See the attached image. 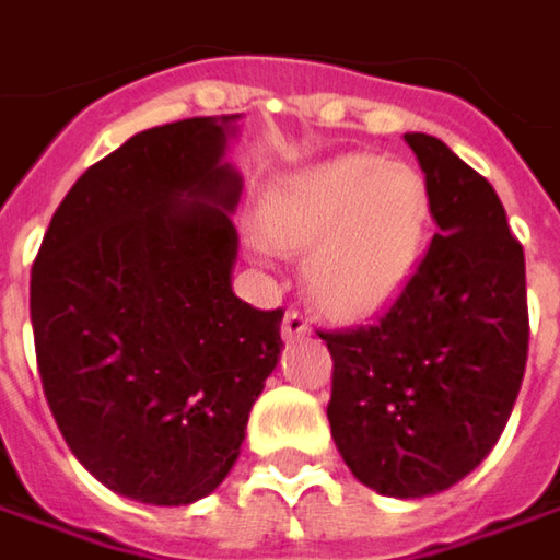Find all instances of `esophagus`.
Returning <instances> with one entry per match:
<instances>
[{"mask_svg": "<svg viewBox=\"0 0 560 560\" xmlns=\"http://www.w3.org/2000/svg\"><path fill=\"white\" fill-rule=\"evenodd\" d=\"M281 335H284V341L304 338V335H310V319H306L301 310H288L284 313V323H281Z\"/></svg>", "mask_w": 560, "mask_h": 560, "instance_id": "esophagus-1", "label": "esophagus"}]
</instances>
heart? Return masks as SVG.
<instances>
[{"label":"heart","mask_w":560,"mask_h":560,"mask_svg":"<svg viewBox=\"0 0 560 560\" xmlns=\"http://www.w3.org/2000/svg\"><path fill=\"white\" fill-rule=\"evenodd\" d=\"M429 182L401 159L345 153L279 182L259 212L284 254H306V294L331 319L360 323L410 281L429 232Z\"/></svg>","instance_id":"b5f03b06"}]
</instances>
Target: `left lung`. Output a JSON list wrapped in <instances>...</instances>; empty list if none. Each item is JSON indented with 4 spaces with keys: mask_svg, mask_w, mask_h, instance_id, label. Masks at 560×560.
Returning <instances> with one entry per match:
<instances>
[{
    "mask_svg": "<svg viewBox=\"0 0 560 560\" xmlns=\"http://www.w3.org/2000/svg\"><path fill=\"white\" fill-rule=\"evenodd\" d=\"M439 232L376 326L319 331L328 425L351 474L392 499L460 482L495 448L529 348L526 262L495 187L439 137L404 135Z\"/></svg>",
    "mask_w": 560,
    "mask_h": 560,
    "instance_id": "obj_1",
    "label": "left lung"
}]
</instances>
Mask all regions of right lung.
<instances>
[{"label": "right lung", "instance_id": "add662e5", "mask_svg": "<svg viewBox=\"0 0 560 560\" xmlns=\"http://www.w3.org/2000/svg\"><path fill=\"white\" fill-rule=\"evenodd\" d=\"M237 118L150 128L90 165L31 272L61 435L103 486L143 504H194L222 486L279 363L284 313L232 291Z\"/></svg>", "mask_w": 560, "mask_h": 560}]
</instances>
